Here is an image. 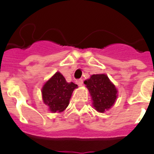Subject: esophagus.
Masks as SVG:
<instances>
[{
    "mask_svg": "<svg viewBox=\"0 0 154 154\" xmlns=\"http://www.w3.org/2000/svg\"><path fill=\"white\" fill-rule=\"evenodd\" d=\"M76 82H77V84H78L79 86H81V85H82V84H83V80L80 79L77 80V81H76Z\"/></svg>",
    "mask_w": 154,
    "mask_h": 154,
    "instance_id": "1",
    "label": "esophagus"
}]
</instances>
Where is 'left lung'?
I'll return each instance as SVG.
<instances>
[{
    "mask_svg": "<svg viewBox=\"0 0 154 154\" xmlns=\"http://www.w3.org/2000/svg\"><path fill=\"white\" fill-rule=\"evenodd\" d=\"M84 84L89 89L93 107L98 112H104L113 106L118 91L106 75H92Z\"/></svg>",
    "mask_w": 154,
    "mask_h": 154,
    "instance_id": "obj_1",
    "label": "left lung"
}]
</instances>
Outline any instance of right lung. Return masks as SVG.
Returning a JSON list of instances; mask_svg holds the SVG:
<instances>
[{"label":"right lung","mask_w":154,"mask_h":154,"mask_svg":"<svg viewBox=\"0 0 154 154\" xmlns=\"http://www.w3.org/2000/svg\"><path fill=\"white\" fill-rule=\"evenodd\" d=\"M78 85L67 82L60 72H56L48 80L42 89V99L52 112H63L69 104L73 91Z\"/></svg>","instance_id":"add662e5"}]
</instances>
